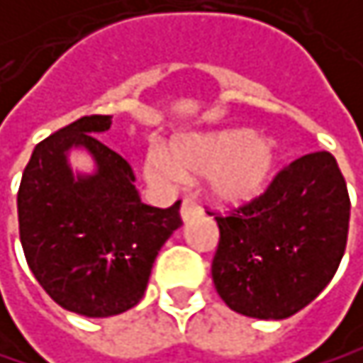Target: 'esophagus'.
I'll return each instance as SVG.
<instances>
[{"label":"esophagus","mask_w":363,"mask_h":363,"mask_svg":"<svg viewBox=\"0 0 363 363\" xmlns=\"http://www.w3.org/2000/svg\"><path fill=\"white\" fill-rule=\"evenodd\" d=\"M200 213H202V208L194 200H189V198H185L183 204H180V219H183V221H189L191 217H196Z\"/></svg>","instance_id":"1"}]
</instances>
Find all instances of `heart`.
<instances>
[{"label":"heart","mask_w":363,"mask_h":363,"mask_svg":"<svg viewBox=\"0 0 363 363\" xmlns=\"http://www.w3.org/2000/svg\"><path fill=\"white\" fill-rule=\"evenodd\" d=\"M277 165V142L249 127L180 133L169 146L150 142L144 157L150 183L172 187L185 176H208L215 200L232 208L264 196Z\"/></svg>","instance_id":"1"}]
</instances>
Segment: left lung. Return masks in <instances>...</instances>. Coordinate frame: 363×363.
<instances>
[{
    "instance_id": "1",
    "label": "left lung",
    "mask_w": 363,
    "mask_h": 363,
    "mask_svg": "<svg viewBox=\"0 0 363 363\" xmlns=\"http://www.w3.org/2000/svg\"><path fill=\"white\" fill-rule=\"evenodd\" d=\"M349 215L347 183L328 150L291 161L264 196L230 217H217V294L245 317L296 315L336 274Z\"/></svg>"
}]
</instances>
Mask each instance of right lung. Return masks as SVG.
<instances>
[{
  "label": "right lung",
  "mask_w": 363,
  "mask_h": 363,
  "mask_svg": "<svg viewBox=\"0 0 363 363\" xmlns=\"http://www.w3.org/2000/svg\"><path fill=\"white\" fill-rule=\"evenodd\" d=\"M112 116H82L42 140L23 172L16 198L25 259L42 289L65 311L112 317L133 308L165 240L183 225L180 202L146 206L131 165L95 135ZM74 147L93 172L69 163Z\"/></svg>",
  "instance_id": "right-lung-1"
}]
</instances>
